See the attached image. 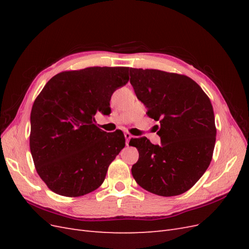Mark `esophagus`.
<instances>
[{"label": "esophagus", "instance_id": "1", "mask_svg": "<svg viewBox=\"0 0 249 249\" xmlns=\"http://www.w3.org/2000/svg\"><path fill=\"white\" fill-rule=\"evenodd\" d=\"M133 136L132 135L130 134V133H124V138H125V144L126 145H129V142H130V140H131V138H132Z\"/></svg>", "mask_w": 249, "mask_h": 249}]
</instances>
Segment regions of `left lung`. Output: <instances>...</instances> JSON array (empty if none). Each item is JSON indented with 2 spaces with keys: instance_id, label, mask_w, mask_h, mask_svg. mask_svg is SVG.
I'll return each instance as SVG.
<instances>
[{
  "instance_id": "1",
  "label": "left lung",
  "mask_w": 249,
  "mask_h": 249,
  "mask_svg": "<svg viewBox=\"0 0 249 249\" xmlns=\"http://www.w3.org/2000/svg\"><path fill=\"white\" fill-rule=\"evenodd\" d=\"M130 83L147 115L160 120L161 145L131 139L139 159L132 166L137 184L160 196H175L197 182L212 160L216 140L212 104L196 82L183 74L130 69Z\"/></svg>"
}]
</instances>
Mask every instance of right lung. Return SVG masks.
<instances>
[{
  "instance_id": "obj_1",
  "label": "right lung",
  "mask_w": 249,
  "mask_h": 249,
  "mask_svg": "<svg viewBox=\"0 0 249 249\" xmlns=\"http://www.w3.org/2000/svg\"><path fill=\"white\" fill-rule=\"evenodd\" d=\"M129 81V67H87L53 77L36 97L30 149L50 189L76 197L99 188L109 165L125 145L124 133H107L94 115L111 113L110 100Z\"/></svg>"
}]
</instances>
